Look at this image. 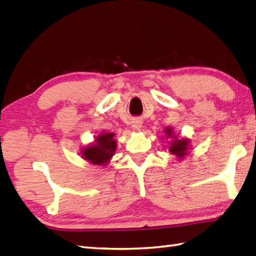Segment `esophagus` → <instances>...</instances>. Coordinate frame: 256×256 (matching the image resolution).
I'll list each match as a JSON object with an SVG mask.
<instances>
[{
	"label": "esophagus",
	"mask_w": 256,
	"mask_h": 256,
	"mask_svg": "<svg viewBox=\"0 0 256 256\" xmlns=\"http://www.w3.org/2000/svg\"><path fill=\"white\" fill-rule=\"evenodd\" d=\"M132 126H133V128L140 130L142 128V121H140V120H135V121H133Z\"/></svg>",
	"instance_id": "34e87169"
}]
</instances>
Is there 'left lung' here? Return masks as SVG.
<instances>
[{
  "label": "left lung",
  "instance_id": "8db88e82",
  "mask_svg": "<svg viewBox=\"0 0 256 256\" xmlns=\"http://www.w3.org/2000/svg\"><path fill=\"white\" fill-rule=\"evenodd\" d=\"M164 134L167 138H172V140L169 142V152L174 155L178 159H184V157L188 155V150L191 148V142H190L188 138H179V136H176L174 133V128L171 126H168L164 128Z\"/></svg>",
  "mask_w": 256,
  "mask_h": 256
}]
</instances>
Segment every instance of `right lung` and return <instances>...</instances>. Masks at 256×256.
I'll return each instance as SVG.
<instances>
[{
	"label": "right lung",
	"mask_w": 256,
	"mask_h": 256,
	"mask_svg": "<svg viewBox=\"0 0 256 256\" xmlns=\"http://www.w3.org/2000/svg\"><path fill=\"white\" fill-rule=\"evenodd\" d=\"M114 138V133H101L92 144L82 148V157L92 164H108L116 150V142Z\"/></svg>",
	"instance_id": "right-lung-1"
}]
</instances>
